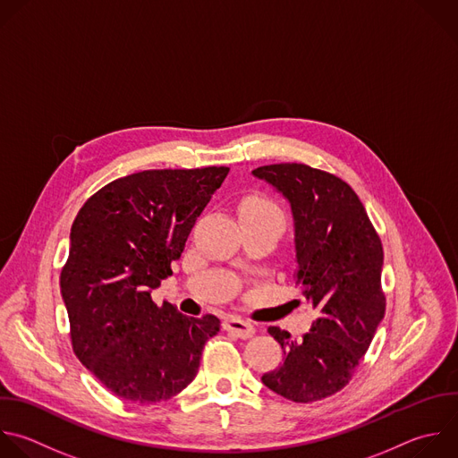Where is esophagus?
Wrapping results in <instances>:
<instances>
[{
    "label": "esophagus",
    "mask_w": 458,
    "mask_h": 458,
    "mask_svg": "<svg viewBox=\"0 0 458 458\" xmlns=\"http://www.w3.org/2000/svg\"><path fill=\"white\" fill-rule=\"evenodd\" d=\"M225 331H228L230 335H233L241 340H248L255 335V327L250 322H244L241 318H228L225 322Z\"/></svg>",
    "instance_id": "obj_1"
}]
</instances>
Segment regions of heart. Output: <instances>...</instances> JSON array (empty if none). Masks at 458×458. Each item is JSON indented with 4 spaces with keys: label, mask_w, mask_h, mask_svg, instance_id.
I'll return each instance as SVG.
<instances>
[{
    "label": "heart",
    "mask_w": 458,
    "mask_h": 458,
    "mask_svg": "<svg viewBox=\"0 0 458 458\" xmlns=\"http://www.w3.org/2000/svg\"><path fill=\"white\" fill-rule=\"evenodd\" d=\"M241 221L242 223H253V221H264V223H273L280 230L285 226V214L280 208L276 201L264 194H251L242 199L239 207Z\"/></svg>",
    "instance_id": "b5f03b06"
}]
</instances>
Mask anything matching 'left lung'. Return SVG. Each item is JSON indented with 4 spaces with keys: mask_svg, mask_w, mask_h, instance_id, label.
<instances>
[{
    "mask_svg": "<svg viewBox=\"0 0 458 458\" xmlns=\"http://www.w3.org/2000/svg\"><path fill=\"white\" fill-rule=\"evenodd\" d=\"M253 174L291 203L294 282L318 313L298 342L280 327L267 329L284 358L262 383L294 403L320 401L349 385L385 317L383 244L342 178L303 164L264 165Z\"/></svg>",
    "mask_w": 458,
    "mask_h": 458,
    "instance_id": "1",
    "label": "left lung"
}]
</instances>
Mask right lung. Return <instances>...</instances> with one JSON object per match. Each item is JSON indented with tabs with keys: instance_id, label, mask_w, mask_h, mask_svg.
Wrapping results in <instances>:
<instances>
[{
	"instance_id": "1",
	"label": "right lung",
	"mask_w": 458,
	"mask_h": 458,
	"mask_svg": "<svg viewBox=\"0 0 458 458\" xmlns=\"http://www.w3.org/2000/svg\"><path fill=\"white\" fill-rule=\"evenodd\" d=\"M228 167L155 169L118 178L79 210L61 293L81 363L114 395L160 403L187 388L214 315L187 318L150 291L173 275L187 237Z\"/></svg>"
}]
</instances>
